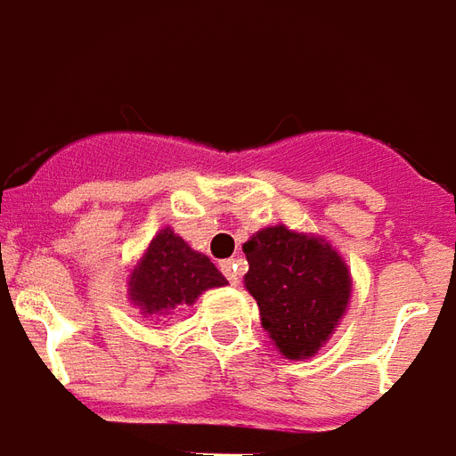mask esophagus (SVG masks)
Here are the masks:
<instances>
[{"mask_svg":"<svg viewBox=\"0 0 456 456\" xmlns=\"http://www.w3.org/2000/svg\"><path fill=\"white\" fill-rule=\"evenodd\" d=\"M221 272H224L225 279H228L231 284H238V281H240V274H238V260L221 262Z\"/></svg>","mask_w":456,"mask_h":456,"instance_id":"esophagus-1","label":"esophagus"}]
</instances>
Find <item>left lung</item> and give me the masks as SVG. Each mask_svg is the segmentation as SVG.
<instances>
[{"label":"left lung","mask_w":456,"mask_h":456,"mask_svg":"<svg viewBox=\"0 0 456 456\" xmlns=\"http://www.w3.org/2000/svg\"><path fill=\"white\" fill-rule=\"evenodd\" d=\"M245 287L260 305L262 328L289 360H305L323 345L350 301V272L328 242L265 228L242 245Z\"/></svg>","instance_id":"left-lung-1"}]
</instances>
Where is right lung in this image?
<instances>
[{
    "label": "right lung",
    "mask_w": 456,
    "mask_h": 456,
    "mask_svg": "<svg viewBox=\"0 0 456 456\" xmlns=\"http://www.w3.org/2000/svg\"><path fill=\"white\" fill-rule=\"evenodd\" d=\"M224 284L228 281L214 262L165 228L152 238L131 274V301L142 315H162L177 305L194 304L201 291Z\"/></svg>",
    "instance_id": "right-lung-1"
}]
</instances>
